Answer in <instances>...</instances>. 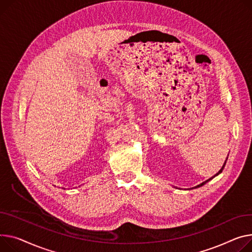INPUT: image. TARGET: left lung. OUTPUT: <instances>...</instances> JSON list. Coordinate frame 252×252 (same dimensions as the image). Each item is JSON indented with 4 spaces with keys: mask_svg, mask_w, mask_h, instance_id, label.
<instances>
[{
    "mask_svg": "<svg viewBox=\"0 0 252 252\" xmlns=\"http://www.w3.org/2000/svg\"><path fill=\"white\" fill-rule=\"evenodd\" d=\"M226 161H227V159H226ZM226 161H225V163H224V165H223V166H222V168H221V169H220V170H219V172H218V173H217V174H216V175H218V174H220V173H221V172H222V171H223V169H224V167H225V164H226ZM216 175H214V176H213V177H215V176H216ZM213 177H211V178H209V179H208V180H206V181H205V182H202V183H200V184H198V186H196V187H195V188H193V189H197V188H199V187H203V186H204V184H206V183H207V182H208V181H210V180H211V179H213Z\"/></svg>",
    "mask_w": 252,
    "mask_h": 252,
    "instance_id": "1",
    "label": "left lung"
}]
</instances>
